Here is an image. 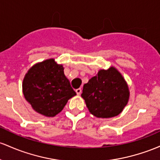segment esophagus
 I'll list each match as a JSON object with an SVG mask.
<instances>
[{"label":"esophagus","mask_w":160,"mask_h":160,"mask_svg":"<svg viewBox=\"0 0 160 160\" xmlns=\"http://www.w3.org/2000/svg\"><path fill=\"white\" fill-rule=\"evenodd\" d=\"M75 92H76L77 94L79 95V94H81V93H82V89H81V88L76 89V90H75Z\"/></svg>","instance_id":"esophagus-1"}]
</instances>
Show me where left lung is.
<instances>
[{
	"instance_id": "1",
	"label": "left lung",
	"mask_w": 160,
	"mask_h": 160,
	"mask_svg": "<svg viewBox=\"0 0 160 160\" xmlns=\"http://www.w3.org/2000/svg\"><path fill=\"white\" fill-rule=\"evenodd\" d=\"M128 86L116 68L100 69L83 86L82 98L98 118H111L122 112L129 99Z\"/></svg>"
}]
</instances>
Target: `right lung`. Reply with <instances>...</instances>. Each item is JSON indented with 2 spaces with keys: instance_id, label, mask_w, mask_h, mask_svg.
Segmentation results:
<instances>
[{
  "instance_id": "obj_1",
  "label": "right lung",
  "mask_w": 160,
  "mask_h": 160,
  "mask_svg": "<svg viewBox=\"0 0 160 160\" xmlns=\"http://www.w3.org/2000/svg\"><path fill=\"white\" fill-rule=\"evenodd\" d=\"M63 70L62 65L57 64L54 59H48L35 64L25 75L23 94L37 112L53 117L76 95Z\"/></svg>"
}]
</instances>
